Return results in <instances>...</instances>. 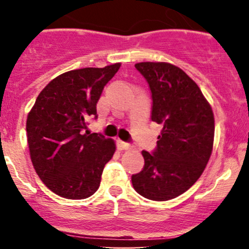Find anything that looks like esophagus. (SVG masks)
<instances>
[{"label":"esophagus","mask_w":249,"mask_h":249,"mask_svg":"<svg viewBox=\"0 0 249 249\" xmlns=\"http://www.w3.org/2000/svg\"><path fill=\"white\" fill-rule=\"evenodd\" d=\"M118 147L119 150H130V148H132V145H131L130 142L118 141Z\"/></svg>","instance_id":"esophagus-1"}]
</instances>
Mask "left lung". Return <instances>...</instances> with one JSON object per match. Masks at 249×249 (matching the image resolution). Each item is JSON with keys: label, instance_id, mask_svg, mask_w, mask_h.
Listing matches in <instances>:
<instances>
[{"label": "left lung", "instance_id": "8db88e82", "mask_svg": "<svg viewBox=\"0 0 249 249\" xmlns=\"http://www.w3.org/2000/svg\"><path fill=\"white\" fill-rule=\"evenodd\" d=\"M134 67L151 90V121L161 124L162 131L153 152H142L144 167L131 180L144 198L166 201L186 192L204 172L213 148V111L180 68L164 62Z\"/></svg>", "mask_w": 249, "mask_h": 249}]
</instances>
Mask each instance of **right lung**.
<instances>
[{"mask_svg":"<svg viewBox=\"0 0 249 249\" xmlns=\"http://www.w3.org/2000/svg\"><path fill=\"white\" fill-rule=\"evenodd\" d=\"M121 63L62 73L41 91L27 118L30 158L45 186L67 199H85L101 185L115 142L83 132L89 117Z\"/></svg>","mask_w":249,"mask_h":249,"instance_id":"obj_1","label":"right lung"}]
</instances>
